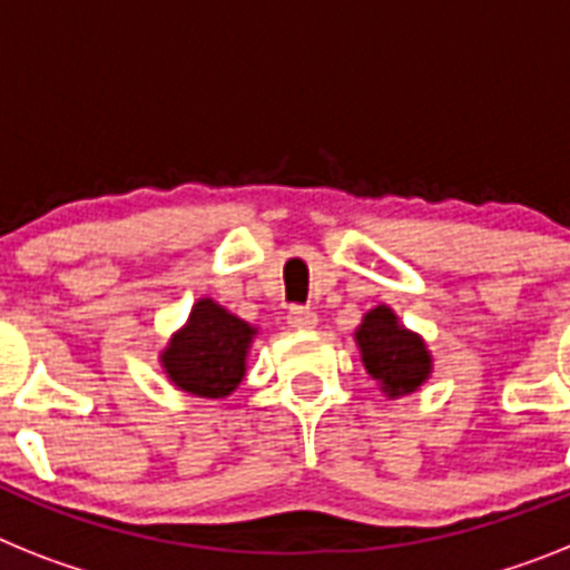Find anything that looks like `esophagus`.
<instances>
[{
    "label": "esophagus",
    "instance_id": "obj_1",
    "mask_svg": "<svg viewBox=\"0 0 570 570\" xmlns=\"http://www.w3.org/2000/svg\"><path fill=\"white\" fill-rule=\"evenodd\" d=\"M288 323L294 328H303L305 332V328L317 326V314H314L308 305H294V308L288 312Z\"/></svg>",
    "mask_w": 570,
    "mask_h": 570
}]
</instances>
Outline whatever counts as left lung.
<instances>
[{"mask_svg":"<svg viewBox=\"0 0 570 570\" xmlns=\"http://www.w3.org/2000/svg\"><path fill=\"white\" fill-rule=\"evenodd\" d=\"M355 341L366 373L379 381L390 399L420 390L422 381L431 375V355L422 337L399 326V317L387 305H379L366 314L355 332Z\"/></svg>","mask_w":570,"mask_h":570,"instance_id":"left-lung-1","label":"left lung"}]
</instances>
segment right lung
Returning <instances> with one entry per match:
<instances>
[{"instance_id":"add662e5","label":"right lung","mask_w":570,"mask_h":570,"mask_svg":"<svg viewBox=\"0 0 570 570\" xmlns=\"http://www.w3.org/2000/svg\"><path fill=\"white\" fill-rule=\"evenodd\" d=\"M256 328L224 305L197 299L189 323L168 341L163 366L180 390L200 399L229 396L244 379V361Z\"/></svg>"}]
</instances>
